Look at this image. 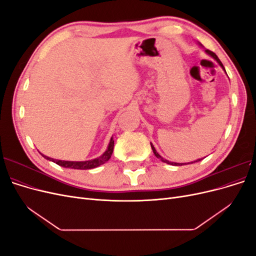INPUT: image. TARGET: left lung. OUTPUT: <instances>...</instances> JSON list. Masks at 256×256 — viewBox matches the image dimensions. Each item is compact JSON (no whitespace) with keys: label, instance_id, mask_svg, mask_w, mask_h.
Masks as SVG:
<instances>
[{"label":"left lung","instance_id":"8db88e82","mask_svg":"<svg viewBox=\"0 0 256 256\" xmlns=\"http://www.w3.org/2000/svg\"><path fill=\"white\" fill-rule=\"evenodd\" d=\"M206 53H208L209 54V56H212L216 62H218V63L220 64V66L224 69V67H223V65H222V63H221V60L218 58V56H216V54L212 52V51H210V50H206ZM224 70H226V69H224ZM150 146H152V152H154V156H156L157 158H159V159H161L162 161H164V162H166V164H172V166H182V164H175V162H170V161H168V160H166V159H164V158H162L161 156H160V154L157 152V150H154V145L150 143ZM200 160H202V159H198V160H196V161H194V162H198V161H200ZM189 164H193V162H189Z\"/></svg>","mask_w":256,"mask_h":256}]
</instances>
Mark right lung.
Wrapping results in <instances>:
<instances>
[{
  "label": "right lung",
  "instance_id": "right-lung-1",
  "mask_svg": "<svg viewBox=\"0 0 256 256\" xmlns=\"http://www.w3.org/2000/svg\"><path fill=\"white\" fill-rule=\"evenodd\" d=\"M114 148V140L113 138H111V141L109 143V146H108V150L100 156L99 158L92 159V160H88V161H64V160H56V159H52L47 156H42L48 159L50 161H53L54 164H56L63 168H76V170H90V168H94L104 164V162L109 160L112 156Z\"/></svg>",
  "mask_w": 256,
  "mask_h": 256
}]
</instances>
